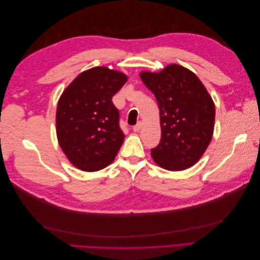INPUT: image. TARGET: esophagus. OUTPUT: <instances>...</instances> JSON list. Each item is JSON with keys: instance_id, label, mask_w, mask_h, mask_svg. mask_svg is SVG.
Segmentation results:
<instances>
[{"instance_id": "34e87169", "label": "esophagus", "mask_w": 260, "mask_h": 260, "mask_svg": "<svg viewBox=\"0 0 260 260\" xmlns=\"http://www.w3.org/2000/svg\"><path fill=\"white\" fill-rule=\"evenodd\" d=\"M141 128H142V122H141V121H139L136 125H133V128H132V130L133 131H135V132H139L140 131V129Z\"/></svg>"}]
</instances>
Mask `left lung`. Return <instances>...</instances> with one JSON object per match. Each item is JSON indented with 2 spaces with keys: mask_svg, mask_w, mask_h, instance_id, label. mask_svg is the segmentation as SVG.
<instances>
[{
  "mask_svg": "<svg viewBox=\"0 0 260 260\" xmlns=\"http://www.w3.org/2000/svg\"><path fill=\"white\" fill-rule=\"evenodd\" d=\"M140 76L159 107L161 138L152 148L154 161L171 171L192 167L214 132L215 104L206 88L191 70L176 64Z\"/></svg>",
  "mask_w": 260,
  "mask_h": 260,
  "instance_id": "1",
  "label": "left lung"
}]
</instances>
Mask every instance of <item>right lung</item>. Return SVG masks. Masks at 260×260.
<instances>
[{
    "instance_id": "add662e5",
    "label": "right lung",
    "mask_w": 260,
    "mask_h": 260,
    "mask_svg": "<svg viewBox=\"0 0 260 260\" xmlns=\"http://www.w3.org/2000/svg\"><path fill=\"white\" fill-rule=\"evenodd\" d=\"M125 81L122 73L94 67L81 73L62 92L56 112L57 139L77 168L98 171L115 159L124 135L112 99Z\"/></svg>"
}]
</instances>
